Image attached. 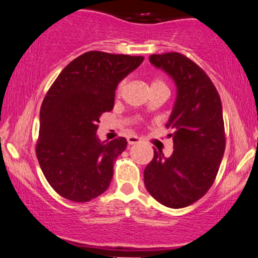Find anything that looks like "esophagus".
<instances>
[{
  "instance_id": "1",
  "label": "esophagus",
  "mask_w": 258,
  "mask_h": 258,
  "mask_svg": "<svg viewBox=\"0 0 258 258\" xmlns=\"http://www.w3.org/2000/svg\"><path fill=\"white\" fill-rule=\"evenodd\" d=\"M141 141H143V139L139 138V137H135V135H130V137H128V143H129V145L140 144Z\"/></svg>"
}]
</instances>
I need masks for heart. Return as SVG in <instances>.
I'll list each match as a JSON object with an SVG mask.
<instances>
[{"mask_svg":"<svg viewBox=\"0 0 258 258\" xmlns=\"http://www.w3.org/2000/svg\"><path fill=\"white\" fill-rule=\"evenodd\" d=\"M123 85H124V83H120L119 85H118L117 94H120L121 89H123ZM156 85H166V84H164L163 82H162L161 79H155V80H152V83H151V88H152V86H156Z\"/></svg>","mask_w":258,"mask_h":258,"instance_id":"heart-1","label":"heart"}]
</instances>
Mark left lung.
I'll use <instances>...</instances> for the list:
<instances>
[{
    "label": "left lung",
    "instance_id": "obj_1",
    "mask_svg": "<svg viewBox=\"0 0 258 258\" xmlns=\"http://www.w3.org/2000/svg\"><path fill=\"white\" fill-rule=\"evenodd\" d=\"M150 62L174 80L176 100L166 124L173 129L174 151H156L144 170L153 199L170 208H183L206 194L215 181L225 150L221 97L208 75L178 52L151 54Z\"/></svg>",
    "mask_w": 258,
    "mask_h": 258
}]
</instances>
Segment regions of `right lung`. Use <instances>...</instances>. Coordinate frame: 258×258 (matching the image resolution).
<instances>
[{
  "instance_id": "right-lung-1",
  "label": "right lung",
  "mask_w": 258,
  "mask_h": 258,
  "mask_svg": "<svg viewBox=\"0 0 258 258\" xmlns=\"http://www.w3.org/2000/svg\"><path fill=\"white\" fill-rule=\"evenodd\" d=\"M144 57L89 51L60 72L42 101L36 156L62 198L88 202L108 189L125 138L101 143L100 117L112 111L117 85Z\"/></svg>"
}]
</instances>
